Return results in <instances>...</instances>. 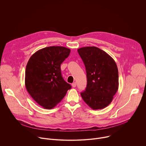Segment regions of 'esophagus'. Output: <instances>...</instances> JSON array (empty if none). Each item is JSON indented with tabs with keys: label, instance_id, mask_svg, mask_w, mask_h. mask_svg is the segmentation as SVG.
Here are the masks:
<instances>
[{
	"label": "esophagus",
	"instance_id": "esophagus-1",
	"mask_svg": "<svg viewBox=\"0 0 146 146\" xmlns=\"http://www.w3.org/2000/svg\"><path fill=\"white\" fill-rule=\"evenodd\" d=\"M72 86L73 87V88H74V87H76V82H73V83H72Z\"/></svg>",
	"mask_w": 146,
	"mask_h": 146
}]
</instances>
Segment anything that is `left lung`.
<instances>
[{
	"instance_id": "left-lung-1",
	"label": "left lung",
	"mask_w": 146,
	"mask_h": 146,
	"mask_svg": "<svg viewBox=\"0 0 146 146\" xmlns=\"http://www.w3.org/2000/svg\"><path fill=\"white\" fill-rule=\"evenodd\" d=\"M77 51L84 64L87 78V87L81 96L93 110L105 108L118 89L115 62L108 54L96 47H82Z\"/></svg>"
}]
</instances>
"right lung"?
Instances as JSON below:
<instances>
[{
	"instance_id": "add662e5",
	"label": "right lung",
	"mask_w": 146,
	"mask_h": 146,
	"mask_svg": "<svg viewBox=\"0 0 146 146\" xmlns=\"http://www.w3.org/2000/svg\"><path fill=\"white\" fill-rule=\"evenodd\" d=\"M70 50L61 46L40 49L33 54L26 66L25 83L32 98L44 109L54 108L72 87L63 78L60 65Z\"/></svg>"
}]
</instances>
